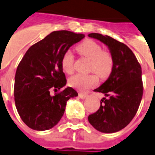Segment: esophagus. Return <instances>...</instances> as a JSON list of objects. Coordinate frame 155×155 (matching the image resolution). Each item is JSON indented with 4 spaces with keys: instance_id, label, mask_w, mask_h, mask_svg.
I'll use <instances>...</instances> for the list:
<instances>
[{
    "instance_id": "34e87169",
    "label": "esophagus",
    "mask_w": 155,
    "mask_h": 155,
    "mask_svg": "<svg viewBox=\"0 0 155 155\" xmlns=\"http://www.w3.org/2000/svg\"><path fill=\"white\" fill-rule=\"evenodd\" d=\"M78 95L79 97L81 98V99H86V96H87V94H86V93H83V92H79L78 93Z\"/></svg>"
}]
</instances>
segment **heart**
<instances>
[{
  "label": "heart",
  "mask_w": 155,
  "mask_h": 155,
  "mask_svg": "<svg viewBox=\"0 0 155 155\" xmlns=\"http://www.w3.org/2000/svg\"><path fill=\"white\" fill-rule=\"evenodd\" d=\"M77 50L82 56L90 60L88 70L94 72L101 78H105L111 74L113 68V58L108 51H104L100 44L91 39H86L77 47ZM74 56L73 51L67 50L61 57V67L66 74L74 70ZM95 74H77L69 79V86L79 91H86L98 83L99 78Z\"/></svg>",
  "instance_id": "b5f03b06"
}]
</instances>
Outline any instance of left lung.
Wrapping results in <instances>:
<instances>
[{
    "label": "left lung",
    "mask_w": 155,
    "mask_h": 155,
    "mask_svg": "<svg viewBox=\"0 0 155 155\" xmlns=\"http://www.w3.org/2000/svg\"><path fill=\"white\" fill-rule=\"evenodd\" d=\"M89 37L108 47L113 58L110 76L94 92L104 93L100 107L88 116L92 126L102 133H116L126 127L136 115L143 94L141 67L129 47L116 39L99 33Z\"/></svg>",
    "instance_id": "obj_1"
}]
</instances>
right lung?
<instances>
[{
	"mask_svg": "<svg viewBox=\"0 0 155 155\" xmlns=\"http://www.w3.org/2000/svg\"><path fill=\"white\" fill-rule=\"evenodd\" d=\"M84 37L69 31L51 32L30 47L21 60L15 74L14 101L29 128L38 131L51 129L64 115L67 101L78 95L72 87L64 89L67 80L61 57Z\"/></svg>",
	"mask_w": 155,
	"mask_h": 155,
	"instance_id": "obj_1",
	"label": "right lung"
}]
</instances>
